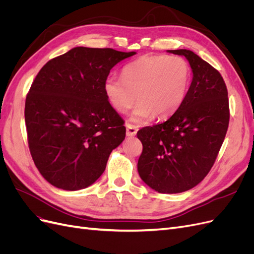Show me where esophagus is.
<instances>
[{"instance_id": "obj_1", "label": "esophagus", "mask_w": 254, "mask_h": 254, "mask_svg": "<svg viewBox=\"0 0 254 254\" xmlns=\"http://www.w3.org/2000/svg\"><path fill=\"white\" fill-rule=\"evenodd\" d=\"M126 129H127V135L128 136H133L136 134L137 132V127L132 125V124H127L126 125Z\"/></svg>"}]
</instances>
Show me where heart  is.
I'll list each match as a JSON object with an SVG mask.
<instances>
[{"label": "heart", "mask_w": 254, "mask_h": 254, "mask_svg": "<svg viewBox=\"0 0 254 254\" xmlns=\"http://www.w3.org/2000/svg\"><path fill=\"white\" fill-rule=\"evenodd\" d=\"M191 70L181 56L145 55L123 67L122 78L109 76L104 90L112 108L124 114L137 101L131 121L165 119L178 110L187 97Z\"/></svg>", "instance_id": "obj_1"}]
</instances>
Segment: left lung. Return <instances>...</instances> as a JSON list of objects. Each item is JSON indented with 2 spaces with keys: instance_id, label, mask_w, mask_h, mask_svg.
I'll use <instances>...</instances> for the list:
<instances>
[{
  "instance_id": "left-lung-1",
  "label": "left lung",
  "mask_w": 254,
  "mask_h": 254,
  "mask_svg": "<svg viewBox=\"0 0 254 254\" xmlns=\"http://www.w3.org/2000/svg\"><path fill=\"white\" fill-rule=\"evenodd\" d=\"M168 52L189 60L193 80L170 119L137 131L143 145L137 172L152 190L176 194L193 189L211 171L225 140L230 110L227 86L216 68L191 51Z\"/></svg>"
}]
</instances>
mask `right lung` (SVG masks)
I'll use <instances>...</instances> for the list:
<instances>
[{
  "label": "right lung",
  "mask_w": 254,
  "mask_h": 254,
  "mask_svg": "<svg viewBox=\"0 0 254 254\" xmlns=\"http://www.w3.org/2000/svg\"><path fill=\"white\" fill-rule=\"evenodd\" d=\"M135 52L74 48L37 74L25 101L30 155L43 178L66 190L86 189L124 141V120L106 96L111 68Z\"/></svg>",
  "instance_id": "add662e5"
}]
</instances>
